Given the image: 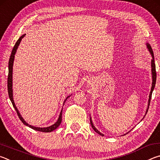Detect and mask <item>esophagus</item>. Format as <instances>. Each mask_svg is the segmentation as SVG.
Here are the masks:
<instances>
[{"label": "esophagus", "instance_id": "obj_1", "mask_svg": "<svg viewBox=\"0 0 160 160\" xmlns=\"http://www.w3.org/2000/svg\"><path fill=\"white\" fill-rule=\"evenodd\" d=\"M94 84V80L93 79H90V80H88V85L90 87H92Z\"/></svg>", "mask_w": 160, "mask_h": 160}]
</instances>
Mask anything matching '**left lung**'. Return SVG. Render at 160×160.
Returning a JSON list of instances; mask_svg holds the SVG:
<instances>
[{
  "label": "left lung",
  "instance_id": "left-lung-1",
  "mask_svg": "<svg viewBox=\"0 0 160 160\" xmlns=\"http://www.w3.org/2000/svg\"><path fill=\"white\" fill-rule=\"evenodd\" d=\"M146 47H147L149 51V52L151 54L152 57V59L151 61V68H152V87H151V90H150V95H149V99H148V108H147V110H146V113L145 114V116L146 115V113H147L148 109H149V106H150V99H151V97H152V92L154 90V88H155V83H156V78H157V74H156V68H155V59H154V53H153V51L152 49V47L151 46L148 44V43H146ZM144 116V117H145ZM143 117V118H144ZM90 123H91V126L92 127V128L94 129V131H95L96 132H97L99 135H102V136H104V134L102 133L101 132H99L98 130H97L95 126H94V124L92 123V118H91V116L90 117ZM128 133V132H127ZM126 133V134H127ZM124 134V135H126Z\"/></svg>",
  "mask_w": 160,
  "mask_h": 160
}]
</instances>
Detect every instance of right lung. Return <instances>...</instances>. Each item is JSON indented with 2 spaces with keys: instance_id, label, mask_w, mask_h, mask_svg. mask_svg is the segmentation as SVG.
<instances>
[{
  "instance_id": "add662e5",
  "label": "right lung",
  "mask_w": 160,
  "mask_h": 160,
  "mask_svg": "<svg viewBox=\"0 0 160 160\" xmlns=\"http://www.w3.org/2000/svg\"><path fill=\"white\" fill-rule=\"evenodd\" d=\"M25 36V34H22V36L19 38L18 40L17 41V42L15 43V44L14 46V47L12 48V53H11V55H10V57L9 59V63H8V95H9V98L10 99V101H11L12 104V106L13 107L15 108V109L16 111V112H17L18 115L19 116V118L21 120L22 122L24 124H25V126L29 127V128H31L32 129L35 130V131H41V132H49L54 131V130L58 128V127L60 126V124L61 123V121H62V111H63V109H61V112H60V114H59L58 116V118L56 122L53 124V125H51L48 127H44V128H40V127H36V126H33L32 125H29V123H28L25 121V119L22 118V116H21L20 113L19 112V110L18 109L17 107H16V105L15 104V102H14V99H13V93H12V67H13V63H14V59H15V55L16 53V51H17L18 48L19 47V45H20V42H21V40L23 39L24 37ZM70 96L67 97L66 99H65V101L63 102V105L65 104V102L66 101L67 99L70 97Z\"/></svg>"
}]
</instances>
